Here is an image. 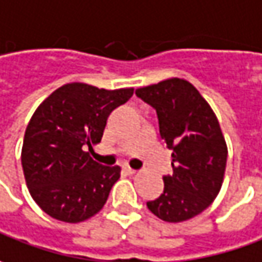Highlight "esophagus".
Returning a JSON list of instances; mask_svg holds the SVG:
<instances>
[{
    "instance_id": "1",
    "label": "esophagus",
    "mask_w": 262,
    "mask_h": 262,
    "mask_svg": "<svg viewBox=\"0 0 262 262\" xmlns=\"http://www.w3.org/2000/svg\"><path fill=\"white\" fill-rule=\"evenodd\" d=\"M123 168H124V171H126V173H129V174H135V173H136V170H135V168H132V167H129V165H124Z\"/></svg>"
}]
</instances>
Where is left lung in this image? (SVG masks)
<instances>
[{"label":"left lung","instance_id":"obj_1","mask_svg":"<svg viewBox=\"0 0 262 262\" xmlns=\"http://www.w3.org/2000/svg\"><path fill=\"white\" fill-rule=\"evenodd\" d=\"M135 94L155 110L161 139L173 151V174L163 177L164 192L146 207L164 222L189 220L207 210L222 188L227 146L219 120L183 79H167Z\"/></svg>","mask_w":262,"mask_h":262}]
</instances>
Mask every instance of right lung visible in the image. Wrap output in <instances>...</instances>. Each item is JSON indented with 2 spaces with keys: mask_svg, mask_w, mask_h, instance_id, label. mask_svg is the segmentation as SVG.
Segmentation results:
<instances>
[{
  "mask_svg": "<svg viewBox=\"0 0 262 262\" xmlns=\"http://www.w3.org/2000/svg\"><path fill=\"white\" fill-rule=\"evenodd\" d=\"M133 88L99 89L67 83L54 91L29 121L21 165L29 192L52 219L80 223L104 207L120 167L92 160L113 110L127 102Z\"/></svg>",
  "mask_w": 262,
  "mask_h": 262,
  "instance_id": "obj_1",
  "label": "right lung"
}]
</instances>
